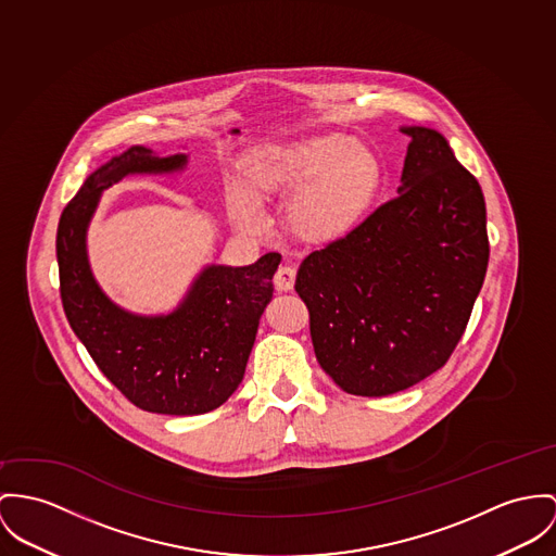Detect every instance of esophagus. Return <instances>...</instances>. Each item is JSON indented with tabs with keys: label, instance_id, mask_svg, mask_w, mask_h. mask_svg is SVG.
<instances>
[{
	"label": "esophagus",
	"instance_id": "1",
	"mask_svg": "<svg viewBox=\"0 0 556 556\" xmlns=\"http://www.w3.org/2000/svg\"><path fill=\"white\" fill-rule=\"evenodd\" d=\"M294 281H296V268L290 264L279 266V270L275 273V288L279 292H290L294 288Z\"/></svg>",
	"mask_w": 556,
	"mask_h": 556
}]
</instances>
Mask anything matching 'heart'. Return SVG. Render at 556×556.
Instances as JSON below:
<instances>
[{"mask_svg":"<svg viewBox=\"0 0 556 556\" xmlns=\"http://www.w3.org/2000/svg\"><path fill=\"white\" fill-rule=\"evenodd\" d=\"M381 163L353 137L321 135L254 154L243 167V186L228 188V207L241 224L260 222L257 199L294 197L288 219L306 243H332L349 235L372 205Z\"/></svg>","mask_w":556,"mask_h":556,"instance_id":"obj_1","label":"heart"}]
</instances>
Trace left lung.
<instances>
[{"mask_svg":"<svg viewBox=\"0 0 556 556\" xmlns=\"http://www.w3.org/2000/svg\"><path fill=\"white\" fill-rule=\"evenodd\" d=\"M410 137L397 197L302 260L311 341L342 391L381 397L428 379L462 339L489 264L480 184L433 128Z\"/></svg>","mask_w":556,"mask_h":556,"instance_id":"1","label":"left lung"}]
</instances>
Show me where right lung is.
<instances>
[{
	"instance_id": "obj_1",
	"label": "right lung",
	"mask_w": 556,
	"mask_h": 556,
	"mask_svg": "<svg viewBox=\"0 0 556 556\" xmlns=\"http://www.w3.org/2000/svg\"><path fill=\"white\" fill-rule=\"evenodd\" d=\"M186 165L188 154L130 146L86 177L56 228L61 300L72 330L135 406L175 417L210 413L241 384L281 262L270 252L250 266L207 264L165 315L130 313L101 290L86 232L103 190L127 175H165Z\"/></svg>"
}]
</instances>
